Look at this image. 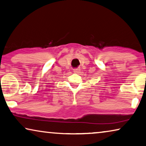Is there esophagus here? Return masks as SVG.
<instances>
[{
	"instance_id": "esophagus-1",
	"label": "esophagus",
	"mask_w": 146,
	"mask_h": 146,
	"mask_svg": "<svg viewBox=\"0 0 146 146\" xmlns=\"http://www.w3.org/2000/svg\"><path fill=\"white\" fill-rule=\"evenodd\" d=\"M80 71V69H79V68H76V69H73V72L75 73H79Z\"/></svg>"
}]
</instances>
